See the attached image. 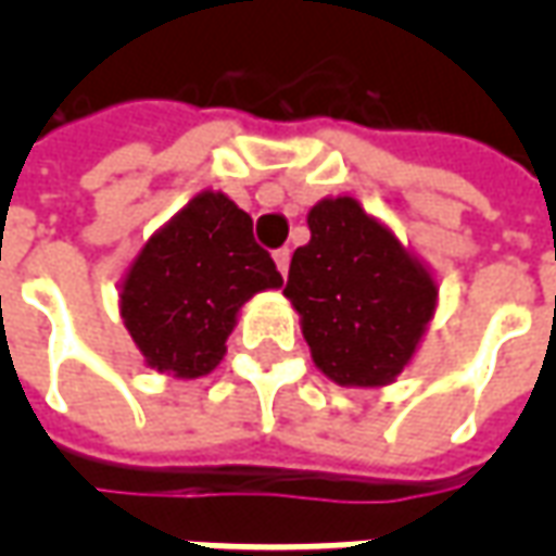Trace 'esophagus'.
<instances>
[{
	"instance_id": "esophagus-1",
	"label": "esophagus",
	"mask_w": 556,
	"mask_h": 556,
	"mask_svg": "<svg viewBox=\"0 0 556 556\" xmlns=\"http://www.w3.org/2000/svg\"><path fill=\"white\" fill-rule=\"evenodd\" d=\"M274 262H277L279 274H282V277H286V274H289L291 253H289V250H286V247H282V250H277V253H274Z\"/></svg>"
}]
</instances>
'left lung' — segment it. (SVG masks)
Instances as JSON below:
<instances>
[{
  "label": "left lung",
  "mask_w": 556,
  "mask_h": 556,
  "mask_svg": "<svg viewBox=\"0 0 556 556\" xmlns=\"http://www.w3.org/2000/svg\"><path fill=\"white\" fill-rule=\"evenodd\" d=\"M313 238L291 255L286 298L301 315L315 366L342 387L396 381L438 303L429 267L357 199H321Z\"/></svg>",
  "instance_id": "1"
}]
</instances>
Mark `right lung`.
Listing matches in <instances>:
<instances>
[{
	"instance_id": "add662e5",
	"label": "right lung",
	"mask_w": 556,
	"mask_h": 556,
	"mask_svg": "<svg viewBox=\"0 0 556 556\" xmlns=\"http://www.w3.org/2000/svg\"><path fill=\"white\" fill-rule=\"evenodd\" d=\"M279 286L250 214L226 193L205 190L154 231L127 267L122 318L151 369L202 378L223 361L243 303Z\"/></svg>"
}]
</instances>
